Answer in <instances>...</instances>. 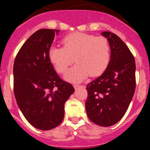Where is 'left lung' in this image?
Instances as JSON below:
<instances>
[{
  "label": "left lung",
  "instance_id": "obj_1",
  "mask_svg": "<svg viewBox=\"0 0 150 150\" xmlns=\"http://www.w3.org/2000/svg\"><path fill=\"white\" fill-rule=\"evenodd\" d=\"M59 29H40L19 50L13 67L14 93L29 123L40 130L56 128L64 117V103L74 93L54 68L50 49Z\"/></svg>",
  "mask_w": 150,
  "mask_h": 150
}]
</instances>
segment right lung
<instances>
[{"instance_id": "obj_1", "label": "right lung", "mask_w": 150, "mask_h": 150, "mask_svg": "<svg viewBox=\"0 0 150 150\" xmlns=\"http://www.w3.org/2000/svg\"><path fill=\"white\" fill-rule=\"evenodd\" d=\"M110 47V60L100 77L88 84L86 110L89 120L109 127L118 122L127 111L135 89V61L118 36L103 32Z\"/></svg>"}]
</instances>
